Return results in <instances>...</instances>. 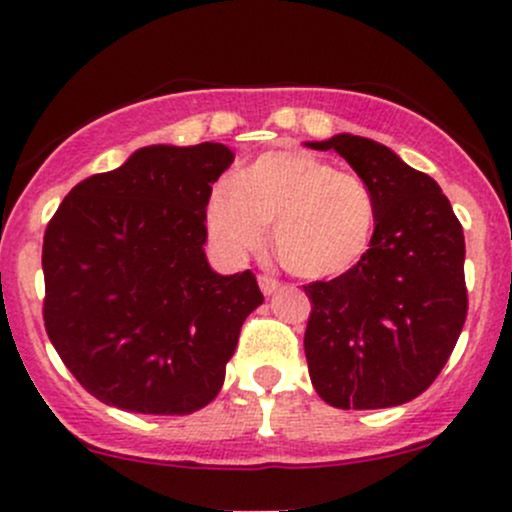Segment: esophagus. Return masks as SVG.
Listing matches in <instances>:
<instances>
[{
  "label": "esophagus",
  "mask_w": 512,
  "mask_h": 512,
  "mask_svg": "<svg viewBox=\"0 0 512 512\" xmlns=\"http://www.w3.org/2000/svg\"><path fill=\"white\" fill-rule=\"evenodd\" d=\"M257 281H260V289L264 296H272V293L281 286L279 279H274V276H269V274H260L257 276Z\"/></svg>",
  "instance_id": "34e87169"
}]
</instances>
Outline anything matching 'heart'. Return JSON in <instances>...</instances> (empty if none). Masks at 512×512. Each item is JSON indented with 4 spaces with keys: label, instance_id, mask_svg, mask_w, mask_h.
<instances>
[{
    "label": "heart",
    "instance_id": "1",
    "mask_svg": "<svg viewBox=\"0 0 512 512\" xmlns=\"http://www.w3.org/2000/svg\"><path fill=\"white\" fill-rule=\"evenodd\" d=\"M207 233L221 255L260 252L274 223V250L305 279L344 274L366 255L375 202L366 180L308 151H269L211 192Z\"/></svg>",
    "mask_w": 512,
    "mask_h": 512
}]
</instances>
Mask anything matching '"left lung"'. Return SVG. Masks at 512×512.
<instances>
[{
	"label": "left lung",
	"mask_w": 512,
	"mask_h": 512,
	"mask_svg": "<svg viewBox=\"0 0 512 512\" xmlns=\"http://www.w3.org/2000/svg\"><path fill=\"white\" fill-rule=\"evenodd\" d=\"M308 146L337 151L375 202L366 255L337 279L303 286L310 380L337 409L411 402L448 363L467 317L460 221L431 175L373 139L334 134Z\"/></svg>",
	"instance_id": "obj_1"
}]
</instances>
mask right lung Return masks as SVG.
<instances>
[{"instance_id": "right-lung-1", "label": "right lung", "mask_w": 512, "mask_h": 512, "mask_svg": "<svg viewBox=\"0 0 512 512\" xmlns=\"http://www.w3.org/2000/svg\"><path fill=\"white\" fill-rule=\"evenodd\" d=\"M223 144H154L64 197L43 240L45 330L110 407L182 416L219 395L238 334L264 296L255 274L209 267L211 185Z\"/></svg>"}]
</instances>
